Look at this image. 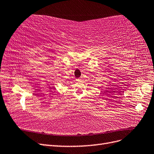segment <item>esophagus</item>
<instances>
[{"mask_svg":"<svg viewBox=\"0 0 154 154\" xmlns=\"http://www.w3.org/2000/svg\"><path fill=\"white\" fill-rule=\"evenodd\" d=\"M81 80H82V79H81L80 78L76 79V81H77V82H81Z\"/></svg>","mask_w":154,"mask_h":154,"instance_id":"1","label":"esophagus"}]
</instances>
